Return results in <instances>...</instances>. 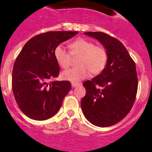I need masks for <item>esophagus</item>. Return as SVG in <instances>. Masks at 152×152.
<instances>
[{"label":"esophagus","mask_w":152,"mask_h":152,"mask_svg":"<svg viewBox=\"0 0 152 152\" xmlns=\"http://www.w3.org/2000/svg\"><path fill=\"white\" fill-rule=\"evenodd\" d=\"M79 85H80V83H71V86L73 88L76 87V86H79Z\"/></svg>","instance_id":"obj_1"}]
</instances>
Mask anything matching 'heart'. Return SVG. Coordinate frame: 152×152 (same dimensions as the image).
Listing matches in <instances>:
<instances>
[{
  "label": "heart",
  "mask_w": 152,
  "mask_h": 152,
  "mask_svg": "<svg viewBox=\"0 0 152 152\" xmlns=\"http://www.w3.org/2000/svg\"><path fill=\"white\" fill-rule=\"evenodd\" d=\"M70 55H79L76 61L78 66L63 72L62 78L70 82L87 78L91 72L93 75L101 73L107 62V52L103 47L94 46L91 41L85 38H77L68 45ZM54 56L58 64L62 69H66L70 64V55L62 45H58L54 51Z\"/></svg>",
  "instance_id": "1"
}]
</instances>
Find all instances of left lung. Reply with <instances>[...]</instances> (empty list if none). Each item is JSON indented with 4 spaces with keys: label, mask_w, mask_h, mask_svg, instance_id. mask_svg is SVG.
Masks as SVG:
<instances>
[{
    "label": "left lung",
    "mask_w": 152,
    "mask_h": 152,
    "mask_svg": "<svg viewBox=\"0 0 152 152\" xmlns=\"http://www.w3.org/2000/svg\"><path fill=\"white\" fill-rule=\"evenodd\" d=\"M97 39L107 52L103 71L86 81V94L81 101L85 117L94 125L110 127L121 121L131 110L137 96L136 64L118 39L103 32H85Z\"/></svg>",
    "instance_id": "obj_1"
}]
</instances>
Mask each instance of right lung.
Segmentation results:
<instances>
[{"mask_svg": "<svg viewBox=\"0 0 152 152\" xmlns=\"http://www.w3.org/2000/svg\"><path fill=\"white\" fill-rule=\"evenodd\" d=\"M77 34V31H49L37 35L26 42L15 59L12 91L19 109L30 118L43 121L60 110L71 84L68 81L49 83L60 72L54 51Z\"/></svg>", "mask_w": 152, "mask_h": 152, "instance_id": "obj_1", "label": "right lung"}]
</instances>
